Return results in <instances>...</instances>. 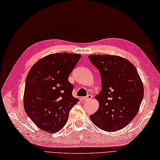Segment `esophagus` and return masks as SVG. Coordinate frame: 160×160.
Listing matches in <instances>:
<instances>
[{
  "mask_svg": "<svg viewBox=\"0 0 160 160\" xmlns=\"http://www.w3.org/2000/svg\"><path fill=\"white\" fill-rule=\"evenodd\" d=\"M92 98V96L91 95H88L86 97L84 98V100H85V101H88L91 100Z\"/></svg>",
  "mask_w": 160,
  "mask_h": 160,
  "instance_id": "1",
  "label": "esophagus"
}]
</instances>
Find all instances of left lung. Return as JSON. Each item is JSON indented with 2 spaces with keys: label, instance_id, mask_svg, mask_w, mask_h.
Instances as JSON below:
<instances>
[{
  "label": "left lung",
  "instance_id": "1",
  "mask_svg": "<svg viewBox=\"0 0 160 160\" xmlns=\"http://www.w3.org/2000/svg\"><path fill=\"white\" fill-rule=\"evenodd\" d=\"M89 59L101 73L102 89L95 96L99 102L90 116L98 128L115 132L136 117L144 97V86L135 66L128 59L112 55H91Z\"/></svg>",
  "mask_w": 160,
  "mask_h": 160
}]
</instances>
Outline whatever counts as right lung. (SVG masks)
Listing matches in <instances>:
<instances>
[{
	"mask_svg": "<svg viewBox=\"0 0 160 160\" xmlns=\"http://www.w3.org/2000/svg\"><path fill=\"white\" fill-rule=\"evenodd\" d=\"M81 56L57 53L40 59L31 68L26 79L24 107L38 128L55 133L63 128L69 112L79 100L72 95L68 77Z\"/></svg>",
	"mask_w": 160,
	"mask_h": 160,
	"instance_id": "right-lung-1",
	"label": "right lung"
}]
</instances>
